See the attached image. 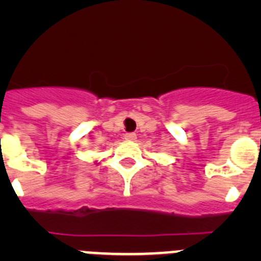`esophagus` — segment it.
<instances>
[{"mask_svg":"<svg viewBox=\"0 0 261 261\" xmlns=\"http://www.w3.org/2000/svg\"><path fill=\"white\" fill-rule=\"evenodd\" d=\"M124 137H125V140H128V141H135L136 138H137V135L133 132H130V133H125V135H124Z\"/></svg>","mask_w":261,"mask_h":261,"instance_id":"34e87169","label":"esophagus"}]
</instances>
